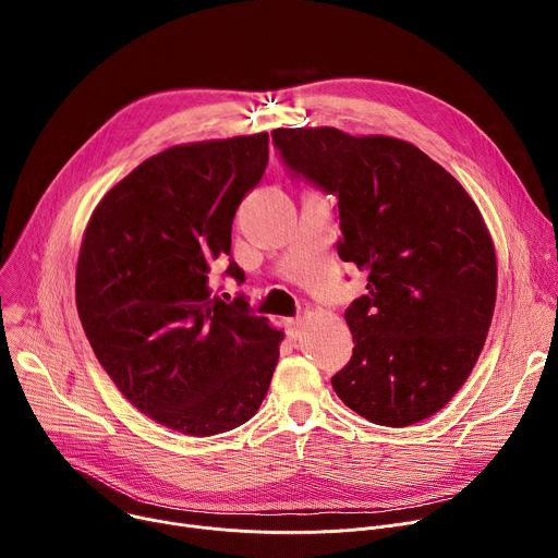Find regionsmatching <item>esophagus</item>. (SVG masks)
Here are the masks:
<instances>
[{
  "label": "esophagus",
  "mask_w": 558,
  "mask_h": 558,
  "mask_svg": "<svg viewBox=\"0 0 558 558\" xmlns=\"http://www.w3.org/2000/svg\"><path fill=\"white\" fill-rule=\"evenodd\" d=\"M284 333L289 340H298L300 333H302V320L300 317H289V320H284Z\"/></svg>",
  "instance_id": "1"
}]
</instances>
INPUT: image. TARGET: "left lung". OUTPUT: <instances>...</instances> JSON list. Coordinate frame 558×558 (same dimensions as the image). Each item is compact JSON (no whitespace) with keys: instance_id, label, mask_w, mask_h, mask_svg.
<instances>
[{"instance_id":"obj_1","label":"left lung","mask_w":558,"mask_h":558,"mask_svg":"<svg viewBox=\"0 0 558 558\" xmlns=\"http://www.w3.org/2000/svg\"><path fill=\"white\" fill-rule=\"evenodd\" d=\"M271 138L293 177L338 198V256L368 271V293L344 313L355 347L333 390L379 426L435 415L493 323L497 256L480 207L400 138L338 128H278Z\"/></svg>"}]
</instances>
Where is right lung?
Returning a JSON list of instances; mask_svg holds the SVG:
<instances>
[{
    "label": "right lung",
    "instance_id": "1",
    "mask_svg": "<svg viewBox=\"0 0 558 558\" xmlns=\"http://www.w3.org/2000/svg\"><path fill=\"white\" fill-rule=\"evenodd\" d=\"M269 161V134L174 145L97 205L76 263V311L90 347L128 400L194 437L245 424L260 409L282 331L241 295H211L231 260V222Z\"/></svg>",
    "mask_w": 558,
    "mask_h": 558
}]
</instances>
